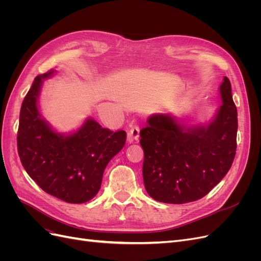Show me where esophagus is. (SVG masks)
I'll return each mask as SVG.
<instances>
[{"label":"esophagus","instance_id":"obj_1","mask_svg":"<svg viewBox=\"0 0 261 261\" xmlns=\"http://www.w3.org/2000/svg\"><path fill=\"white\" fill-rule=\"evenodd\" d=\"M139 138V126L138 125H134L130 127V130L128 132L127 135V140L129 143H133V141H136Z\"/></svg>","mask_w":261,"mask_h":261}]
</instances>
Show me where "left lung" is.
I'll use <instances>...</instances> for the list:
<instances>
[{"label": "left lung", "instance_id": "left-lung-1", "mask_svg": "<svg viewBox=\"0 0 261 261\" xmlns=\"http://www.w3.org/2000/svg\"><path fill=\"white\" fill-rule=\"evenodd\" d=\"M220 92L223 103L207 125L184 127L169 115L155 114L140 130L144 184L154 200H198L231 169L236 153L238 110L227 77Z\"/></svg>", "mask_w": 261, "mask_h": 261}]
</instances>
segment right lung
I'll return each mask as SVG.
<instances>
[{"label":"right lung","instance_id":"obj_1","mask_svg":"<svg viewBox=\"0 0 261 261\" xmlns=\"http://www.w3.org/2000/svg\"><path fill=\"white\" fill-rule=\"evenodd\" d=\"M53 72L37 76L22 101L18 155L28 175L45 193L83 203L98 194L106 167L126 143V132L103 128L90 118L69 136L52 130L39 114L37 102L42 80Z\"/></svg>","mask_w":261,"mask_h":261}]
</instances>
